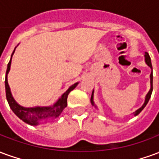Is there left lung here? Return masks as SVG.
Instances as JSON below:
<instances>
[{
    "mask_svg": "<svg viewBox=\"0 0 159 159\" xmlns=\"http://www.w3.org/2000/svg\"><path fill=\"white\" fill-rule=\"evenodd\" d=\"M145 62L147 63V66H149L151 69H152V72H151V75H150L151 89H150V90H149V92L147 93L146 98H145V102H144V104L142 105V107H140V108H139L138 110L135 111L134 112V116H137V115L140 113V111H141L143 110L144 108H145V107L147 106V104L148 103V101H149V100H150L151 95H152V77H153V76H152V62H151L150 56H149V54H148V52H145ZM90 101H91V104H92L93 106H94V107H96V106L94 105V102H93V93H92V95H91Z\"/></svg>",
    "mask_w": 159,
    "mask_h": 159,
    "instance_id": "1",
    "label": "left lung"
}]
</instances>
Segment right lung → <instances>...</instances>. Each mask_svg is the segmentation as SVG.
<instances>
[{
	"label": "right lung",
	"mask_w": 159,
	"mask_h": 159,
	"mask_svg": "<svg viewBox=\"0 0 159 159\" xmlns=\"http://www.w3.org/2000/svg\"><path fill=\"white\" fill-rule=\"evenodd\" d=\"M11 56V59L7 64V69L6 72V79H5V88H6V96L7 100L9 104V107L12 109V111L15 113L17 117H19L20 119L24 121L25 123H28L30 125L36 126L38 125L40 123L50 121V120L54 119L59 117L60 113L62 112L63 110L67 107V97L70 92L73 90L76 86L78 83H74L73 85L70 87L68 89L66 90V93H64L59 98L57 102L53 104V106L51 107H23L19 106L17 103L10 90V87L7 82V74L10 70V66H11V61H12V57L13 55V52Z\"/></svg>",
	"instance_id": "obj_1"
}]
</instances>
